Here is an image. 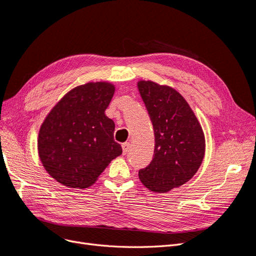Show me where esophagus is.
Instances as JSON below:
<instances>
[{"mask_svg": "<svg viewBox=\"0 0 256 256\" xmlns=\"http://www.w3.org/2000/svg\"><path fill=\"white\" fill-rule=\"evenodd\" d=\"M122 154H126L128 152H129V149H130V143H122Z\"/></svg>", "mask_w": 256, "mask_h": 256, "instance_id": "obj_1", "label": "esophagus"}]
</instances>
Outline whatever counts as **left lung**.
Here are the masks:
<instances>
[{"instance_id": "8db88e82", "label": "left lung", "mask_w": 256, "mask_h": 256, "mask_svg": "<svg viewBox=\"0 0 256 256\" xmlns=\"http://www.w3.org/2000/svg\"><path fill=\"white\" fill-rule=\"evenodd\" d=\"M154 131L152 161L138 178L152 192H166L186 183L197 172L206 152L200 122L183 96L168 86L138 82Z\"/></svg>"}]
</instances>
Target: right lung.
I'll list each match as a JSON object with an SVG mask.
<instances>
[{"instance_id":"1","label":"right lung","mask_w":256,"mask_h":256,"mask_svg":"<svg viewBox=\"0 0 256 256\" xmlns=\"http://www.w3.org/2000/svg\"><path fill=\"white\" fill-rule=\"evenodd\" d=\"M116 88L89 82L66 93L41 125L38 152L44 168L57 182L89 188L122 150L114 140V122L104 110Z\"/></svg>"}]
</instances>
